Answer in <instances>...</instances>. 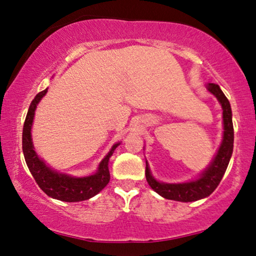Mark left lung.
<instances>
[{
  "label": "left lung",
  "instance_id": "8db88e82",
  "mask_svg": "<svg viewBox=\"0 0 256 256\" xmlns=\"http://www.w3.org/2000/svg\"><path fill=\"white\" fill-rule=\"evenodd\" d=\"M206 88L210 93L216 98L222 108V124L224 132L222 140L219 149L213 157L211 162L204 171L199 174V177L194 180L184 182V183H163L155 180L152 171L149 169V164L146 160V178L150 188L162 196L166 199H171L176 202H196L199 199L208 197L218 186L220 180L228 166L230 156L233 152L234 142V129L232 122V110H230V101L220 90L216 84H208Z\"/></svg>",
  "mask_w": 256,
  "mask_h": 256
}]
</instances>
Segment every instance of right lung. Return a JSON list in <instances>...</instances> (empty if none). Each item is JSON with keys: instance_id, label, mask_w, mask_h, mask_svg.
Masks as SVG:
<instances>
[{"instance_id": "1", "label": "right lung", "mask_w": 256, "mask_h": 256, "mask_svg": "<svg viewBox=\"0 0 256 256\" xmlns=\"http://www.w3.org/2000/svg\"><path fill=\"white\" fill-rule=\"evenodd\" d=\"M46 93L48 88H45L34 96L32 102L30 104L26 122H24L22 144L26 166L29 168L30 172L34 176L38 186L48 197L68 202L87 200V199L99 194L110 183V169H108V162H110V158L113 155L114 150L120 146L121 142L113 144L107 155L99 163L96 172L90 174V176L74 177L71 176V174L59 172V171H56L46 166V163L34 152L32 138H31V128H32L34 124V112H36L37 104H40L42 98Z\"/></svg>"}]
</instances>
